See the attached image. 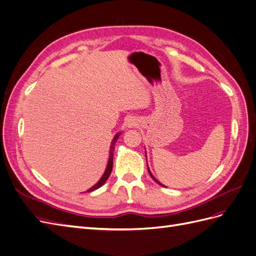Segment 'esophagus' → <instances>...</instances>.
<instances>
[{"instance_id":"34e87169","label":"esophagus","mask_w":256,"mask_h":256,"mask_svg":"<svg viewBox=\"0 0 256 256\" xmlns=\"http://www.w3.org/2000/svg\"><path fill=\"white\" fill-rule=\"evenodd\" d=\"M126 125L128 128H132V127H136L138 126V120L136 118H132V116H130V118H128L127 122H126Z\"/></svg>"}]
</instances>
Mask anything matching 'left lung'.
Listing matches in <instances>:
<instances>
[{
    "mask_svg": "<svg viewBox=\"0 0 256 256\" xmlns=\"http://www.w3.org/2000/svg\"><path fill=\"white\" fill-rule=\"evenodd\" d=\"M145 154H146V152H145ZM147 168H148V166H147ZM148 172H150V176H152V180H154V182H157V184H160V186H162V187H166V186H164V184H161V182H158V180H156V178H154V176H152V172H150V168H148Z\"/></svg>",
    "mask_w": 256,
    "mask_h": 256,
    "instance_id": "8db88e82",
    "label": "left lung"
}]
</instances>
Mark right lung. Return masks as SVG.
<instances>
[{
  "label": "right lung",
  "instance_id": "add662e5",
  "mask_svg": "<svg viewBox=\"0 0 256 256\" xmlns=\"http://www.w3.org/2000/svg\"><path fill=\"white\" fill-rule=\"evenodd\" d=\"M120 134H122L120 132H118V134H115V136L113 138L112 142H111L109 160H108V164H106V171H104V175H102V178H100V180H98V182H97V184H95L94 186H92V188H90V189L88 190V192L94 191V190H96V189L100 188V187H102V186L106 182L108 178H109V176H110V174H111V172H112V168H113V150H114V148H115L114 145H115L116 141H118V136H120Z\"/></svg>",
  "mask_w": 256,
  "mask_h": 256
}]
</instances>
